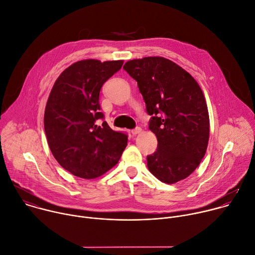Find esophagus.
<instances>
[{
  "label": "esophagus",
  "instance_id": "1",
  "mask_svg": "<svg viewBox=\"0 0 255 255\" xmlns=\"http://www.w3.org/2000/svg\"><path fill=\"white\" fill-rule=\"evenodd\" d=\"M141 132H142V129H141L140 127H137L136 129H133V130L131 131V133H132V135H133V136H136V135L140 134Z\"/></svg>",
  "mask_w": 255,
  "mask_h": 255
}]
</instances>
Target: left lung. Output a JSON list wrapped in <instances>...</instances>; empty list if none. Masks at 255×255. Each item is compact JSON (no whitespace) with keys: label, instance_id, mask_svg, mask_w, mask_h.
<instances>
[{"label":"left lung","instance_id":"8db88e82","mask_svg":"<svg viewBox=\"0 0 255 255\" xmlns=\"http://www.w3.org/2000/svg\"><path fill=\"white\" fill-rule=\"evenodd\" d=\"M137 81L156 135L157 150L147 156L149 171L161 182L187 178L204 157L209 140V114L196 80L182 67L163 57H145L125 63Z\"/></svg>","mask_w":255,"mask_h":255}]
</instances>
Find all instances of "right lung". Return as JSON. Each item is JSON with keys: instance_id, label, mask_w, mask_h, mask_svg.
<instances>
[{"instance_id": "1", "label": "right lung", "mask_w": 255, "mask_h": 255, "mask_svg": "<svg viewBox=\"0 0 255 255\" xmlns=\"http://www.w3.org/2000/svg\"><path fill=\"white\" fill-rule=\"evenodd\" d=\"M123 60L78 61L65 69L50 92L44 128L50 150L71 174L97 178L114 167L127 146V135L101 126L99 94L103 84L121 69Z\"/></svg>"}]
</instances>
